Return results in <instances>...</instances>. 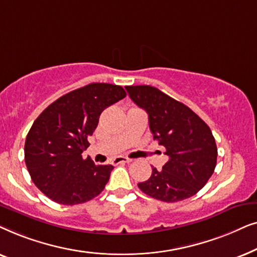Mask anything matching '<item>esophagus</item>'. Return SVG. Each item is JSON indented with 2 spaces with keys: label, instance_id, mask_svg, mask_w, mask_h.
<instances>
[{
  "label": "esophagus",
  "instance_id": "34e87169",
  "mask_svg": "<svg viewBox=\"0 0 257 257\" xmlns=\"http://www.w3.org/2000/svg\"><path fill=\"white\" fill-rule=\"evenodd\" d=\"M132 159H128V158L126 157H117L114 158L113 160H112V164L113 165H118V164H122V163H131Z\"/></svg>",
  "mask_w": 257,
  "mask_h": 257
}]
</instances>
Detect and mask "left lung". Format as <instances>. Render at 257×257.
I'll list each match as a JSON object with an SVG mask.
<instances>
[{"mask_svg":"<svg viewBox=\"0 0 257 257\" xmlns=\"http://www.w3.org/2000/svg\"><path fill=\"white\" fill-rule=\"evenodd\" d=\"M149 114L153 139L166 149L168 161L138 187L160 201L177 202L195 195L212 177L217 149L208 125L185 104L150 85L125 86Z\"/></svg>","mask_w":257,"mask_h":257,"instance_id":"obj_1","label":"left lung"}]
</instances>
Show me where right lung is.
<instances>
[{
	"label": "right lung",
	"mask_w": 257,
	"mask_h": 257,
	"mask_svg": "<svg viewBox=\"0 0 257 257\" xmlns=\"http://www.w3.org/2000/svg\"><path fill=\"white\" fill-rule=\"evenodd\" d=\"M121 86L92 83L64 94L34 121L24 145L31 180L52 201L78 205L100 194L112 165H94L82 153L105 108L125 98Z\"/></svg>",
	"instance_id": "1"
}]
</instances>
